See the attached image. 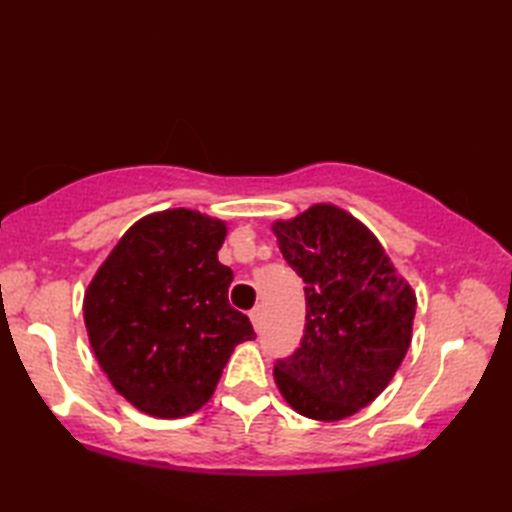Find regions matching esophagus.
<instances>
[{
	"label": "esophagus",
	"mask_w": 512,
	"mask_h": 512,
	"mask_svg": "<svg viewBox=\"0 0 512 512\" xmlns=\"http://www.w3.org/2000/svg\"><path fill=\"white\" fill-rule=\"evenodd\" d=\"M248 317H250V321H253V328L255 330L262 328V308H253V310L248 312Z\"/></svg>",
	"instance_id": "esophagus-1"
}]
</instances>
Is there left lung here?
Listing matches in <instances>:
<instances>
[{
	"instance_id": "obj_1",
	"label": "left lung",
	"mask_w": 512,
	"mask_h": 512,
	"mask_svg": "<svg viewBox=\"0 0 512 512\" xmlns=\"http://www.w3.org/2000/svg\"><path fill=\"white\" fill-rule=\"evenodd\" d=\"M273 231L306 295V328L297 350L275 361L277 387L301 416H352L405 358L416 295L378 239L332 204L277 222Z\"/></svg>"
}]
</instances>
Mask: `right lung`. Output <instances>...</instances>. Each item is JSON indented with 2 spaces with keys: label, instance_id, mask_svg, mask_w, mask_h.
Wrapping results in <instances>:
<instances>
[{
  "label": "right lung",
  "instance_id": "add662e5",
  "mask_svg": "<svg viewBox=\"0 0 512 512\" xmlns=\"http://www.w3.org/2000/svg\"><path fill=\"white\" fill-rule=\"evenodd\" d=\"M226 226L198 211L143 217L85 292L92 350L118 394L156 418H182L213 396L233 347L255 339L228 303L217 262Z\"/></svg>",
  "mask_w": 512,
  "mask_h": 512
}]
</instances>
